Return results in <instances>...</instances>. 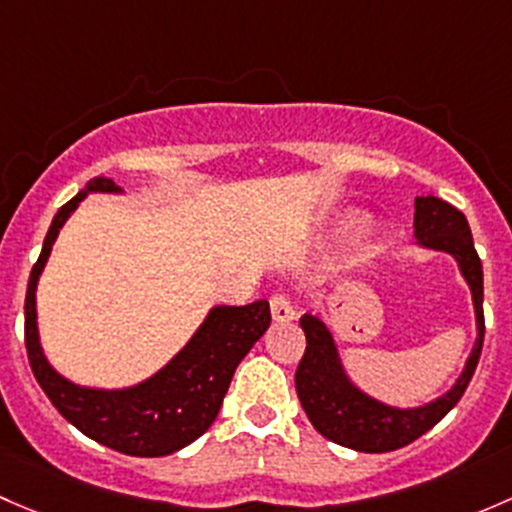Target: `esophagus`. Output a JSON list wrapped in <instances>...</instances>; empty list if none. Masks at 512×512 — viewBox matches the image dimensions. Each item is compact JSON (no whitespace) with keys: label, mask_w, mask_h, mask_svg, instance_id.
Masks as SVG:
<instances>
[{"label":"esophagus","mask_w":512,"mask_h":512,"mask_svg":"<svg viewBox=\"0 0 512 512\" xmlns=\"http://www.w3.org/2000/svg\"><path fill=\"white\" fill-rule=\"evenodd\" d=\"M271 315L276 323H291V320L295 318L293 303L283 293H276L271 298Z\"/></svg>","instance_id":"esophagus-1"}]
</instances>
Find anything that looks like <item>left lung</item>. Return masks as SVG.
<instances>
[{
	"label": "left lung",
	"instance_id": "obj_1",
	"mask_svg": "<svg viewBox=\"0 0 512 512\" xmlns=\"http://www.w3.org/2000/svg\"><path fill=\"white\" fill-rule=\"evenodd\" d=\"M414 239L429 249L446 251L458 261L468 281L476 305L478 340L451 392L419 409H394L367 397L347 382L337 360L335 342L323 320L303 315L300 328L305 333V352L295 370V392L308 414L310 424L335 444L365 453L397 451L412 444L421 434L439 424L466 392L478 360H481L483 333V266L473 246L471 226L466 217L439 197H416L414 202Z\"/></svg>",
	"mask_w": 512,
	"mask_h": 512
}]
</instances>
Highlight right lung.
I'll return each instance as SVG.
<instances>
[{
  "label": "right lung",
  "instance_id": "right-lung-1",
  "mask_svg": "<svg viewBox=\"0 0 512 512\" xmlns=\"http://www.w3.org/2000/svg\"><path fill=\"white\" fill-rule=\"evenodd\" d=\"M86 192H118V187L113 179L96 177L88 182ZM86 192H78L56 212L39 261L31 268L24 303V342L31 372L63 419L88 439L128 456H167L199 439L217 419L236 367L271 325V308L268 300L219 305L165 370L133 389L103 392L66 382L41 352L34 293L63 221Z\"/></svg>",
  "mask_w": 512,
  "mask_h": 512
}]
</instances>
